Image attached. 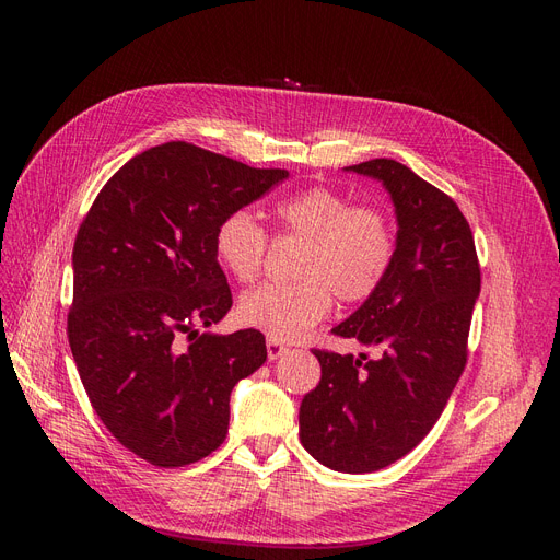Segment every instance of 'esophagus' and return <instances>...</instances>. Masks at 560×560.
Instances as JSON below:
<instances>
[{
	"label": "esophagus",
	"mask_w": 560,
	"mask_h": 560,
	"mask_svg": "<svg viewBox=\"0 0 560 560\" xmlns=\"http://www.w3.org/2000/svg\"><path fill=\"white\" fill-rule=\"evenodd\" d=\"M287 350H290V348H287L282 341H278V338H273V336L266 338V352H268V360H270V362L282 358V354H284Z\"/></svg>",
	"instance_id": "obj_1"
}]
</instances>
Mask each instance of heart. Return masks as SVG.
<instances>
[{
	"instance_id": "obj_1",
	"label": "heart",
	"mask_w": 560,
	"mask_h": 560,
	"mask_svg": "<svg viewBox=\"0 0 560 560\" xmlns=\"http://www.w3.org/2000/svg\"><path fill=\"white\" fill-rule=\"evenodd\" d=\"M282 238L301 241L294 282H266L241 296L238 317L278 341H296L331 311V294L358 303L374 294L393 268L397 231L376 206H350L329 186H308L276 202ZM217 259L252 282L268 254V233L247 210L229 212L214 231Z\"/></svg>"
}]
</instances>
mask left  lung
Instances as JSON below:
<instances>
[{
    "label": "left lung",
    "instance_id": "left-lung-1",
    "mask_svg": "<svg viewBox=\"0 0 560 560\" xmlns=\"http://www.w3.org/2000/svg\"><path fill=\"white\" fill-rule=\"evenodd\" d=\"M346 171L383 182L397 254L378 290L331 331L383 354L313 350L322 378L301 401L299 434L317 463L364 474L413 451L442 416L467 364L481 268L460 208L411 167L374 159Z\"/></svg>",
    "mask_w": 560,
    "mask_h": 560
}]
</instances>
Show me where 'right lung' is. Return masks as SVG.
Returning a JSON list of instances; mask_svg holds the SVG:
<instances>
[{
  "mask_svg": "<svg viewBox=\"0 0 560 560\" xmlns=\"http://www.w3.org/2000/svg\"><path fill=\"white\" fill-rule=\"evenodd\" d=\"M287 177L165 142L116 171L79 226L72 358L105 428L151 465L184 467L222 446L233 385L266 362L261 331L198 327L233 306L219 222Z\"/></svg>",
  "mask_w": 560,
  "mask_h": 560,
  "instance_id": "right-lung-1",
  "label": "right lung"
}]
</instances>
